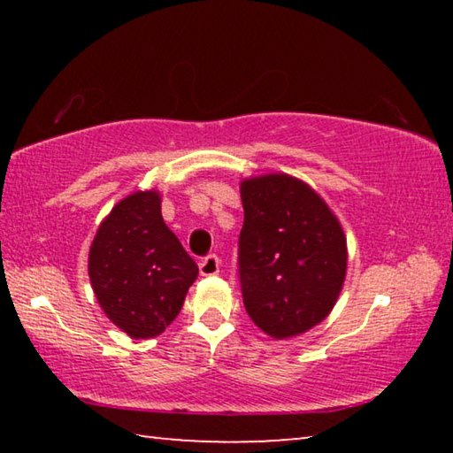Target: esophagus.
<instances>
[{"label":"esophagus","mask_w":453,"mask_h":453,"mask_svg":"<svg viewBox=\"0 0 453 453\" xmlns=\"http://www.w3.org/2000/svg\"><path fill=\"white\" fill-rule=\"evenodd\" d=\"M219 265H221L219 257L211 254L205 259H202V264H199V273H202V275H218Z\"/></svg>","instance_id":"1"}]
</instances>
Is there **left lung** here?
I'll return each mask as SVG.
<instances>
[{"label":"left lung","mask_w":453,"mask_h":453,"mask_svg":"<svg viewBox=\"0 0 453 453\" xmlns=\"http://www.w3.org/2000/svg\"><path fill=\"white\" fill-rule=\"evenodd\" d=\"M240 280L251 321L275 340L305 334L340 297L348 242L316 189L288 173L240 183Z\"/></svg>","instance_id":"left-lung-1"}]
</instances>
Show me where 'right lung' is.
Wrapping results in <instances>:
<instances>
[{
    "label": "right lung",
    "mask_w": 453,
    "mask_h": 453,
    "mask_svg": "<svg viewBox=\"0 0 453 453\" xmlns=\"http://www.w3.org/2000/svg\"><path fill=\"white\" fill-rule=\"evenodd\" d=\"M88 273L107 319L148 340L178 318L197 265L165 226L159 191L148 189L121 199L99 224Z\"/></svg>",
    "instance_id": "1"
}]
</instances>
